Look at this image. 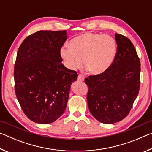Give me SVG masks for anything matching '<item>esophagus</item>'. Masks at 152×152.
Segmentation results:
<instances>
[{
	"mask_svg": "<svg viewBox=\"0 0 152 152\" xmlns=\"http://www.w3.org/2000/svg\"><path fill=\"white\" fill-rule=\"evenodd\" d=\"M78 81H84V77L82 75V74H79L78 77Z\"/></svg>",
	"mask_w": 152,
	"mask_h": 152,
	"instance_id": "obj_1",
	"label": "esophagus"
}]
</instances>
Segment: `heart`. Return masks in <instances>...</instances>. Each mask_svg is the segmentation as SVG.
<instances>
[{"instance_id": "heart-1", "label": "heart", "mask_w": 152, "mask_h": 152, "mask_svg": "<svg viewBox=\"0 0 152 152\" xmlns=\"http://www.w3.org/2000/svg\"><path fill=\"white\" fill-rule=\"evenodd\" d=\"M69 45L61 49L60 56L70 70L80 68L84 62L91 74L99 75L111 66L117 54L116 41L109 35L86 32L73 38Z\"/></svg>"}]
</instances>
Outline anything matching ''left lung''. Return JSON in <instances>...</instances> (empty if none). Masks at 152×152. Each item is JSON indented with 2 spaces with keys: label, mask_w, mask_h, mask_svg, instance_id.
Segmentation results:
<instances>
[{
  "label": "left lung",
  "mask_w": 152,
  "mask_h": 152,
  "mask_svg": "<svg viewBox=\"0 0 152 152\" xmlns=\"http://www.w3.org/2000/svg\"><path fill=\"white\" fill-rule=\"evenodd\" d=\"M117 51L111 66L103 74L85 78L87 102L95 119L105 124L127 117L140 86V61L132 42L115 34Z\"/></svg>",
  "instance_id": "1"
}]
</instances>
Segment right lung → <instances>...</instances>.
I'll list each match as a JSON object with an SVG mask.
<instances>
[{"mask_svg": "<svg viewBox=\"0 0 152 152\" xmlns=\"http://www.w3.org/2000/svg\"><path fill=\"white\" fill-rule=\"evenodd\" d=\"M66 31H39L25 39L15 64V90L23 111L33 122H54L65 111L78 74L61 63Z\"/></svg>", "mask_w": 152, "mask_h": 152, "instance_id": "1", "label": "right lung"}]
</instances>
